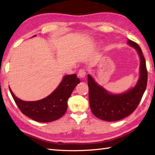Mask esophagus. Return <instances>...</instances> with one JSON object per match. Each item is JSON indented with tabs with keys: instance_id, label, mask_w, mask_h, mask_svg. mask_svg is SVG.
Returning a JSON list of instances; mask_svg holds the SVG:
<instances>
[{
	"instance_id": "esophagus-1",
	"label": "esophagus",
	"mask_w": 155,
	"mask_h": 155,
	"mask_svg": "<svg viewBox=\"0 0 155 155\" xmlns=\"http://www.w3.org/2000/svg\"><path fill=\"white\" fill-rule=\"evenodd\" d=\"M85 75H86V72H85V70L83 69L80 70L78 72V77L81 78H83L85 77Z\"/></svg>"
}]
</instances>
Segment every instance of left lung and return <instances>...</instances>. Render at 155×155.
Instances as JSON below:
<instances>
[{"label":"left lung","mask_w":155,"mask_h":155,"mask_svg":"<svg viewBox=\"0 0 155 155\" xmlns=\"http://www.w3.org/2000/svg\"><path fill=\"white\" fill-rule=\"evenodd\" d=\"M127 43L134 47L140 57V78L134 87L124 93L112 94L99 85L90 74L87 75L91 111L96 117L104 121H117L132 114L139 105L146 90L148 72L145 58L137 43L130 40Z\"/></svg>","instance_id":"left-lung-1"}]
</instances>
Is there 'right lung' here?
<instances>
[{
	"instance_id": "obj_1",
	"label": "right lung",
	"mask_w": 155,
	"mask_h": 155,
	"mask_svg": "<svg viewBox=\"0 0 155 155\" xmlns=\"http://www.w3.org/2000/svg\"><path fill=\"white\" fill-rule=\"evenodd\" d=\"M79 83L80 80L77 74L65 75L53 92L37 101H22L14 95L10 87L9 91L23 114L37 122H51L58 120L65 114L68 108V100Z\"/></svg>"
}]
</instances>
